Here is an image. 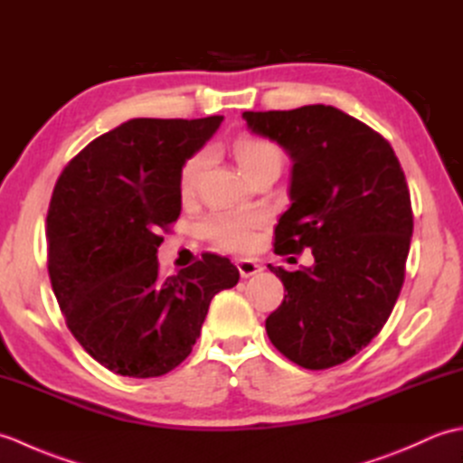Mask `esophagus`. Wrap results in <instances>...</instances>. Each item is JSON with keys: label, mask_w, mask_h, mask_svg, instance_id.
Here are the masks:
<instances>
[{"label": "esophagus", "mask_w": 463, "mask_h": 463, "mask_svg": "<svg viewBox=\"0 0 463 463\" xmlns=\"http://www.w3.org/2000/svg\"><path fill=\"white\" fill-rule=\"evenodd\" d=\"M237 267H239V272H241L242 279L254 277V274H259V272L262 270L260 264H259L257 260H252V259H241V260L237 262Z\"/></svg>", "instance_id": "esophagus-1"}]
</instances>
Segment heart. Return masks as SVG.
Masks as SVG:
<instances>
[{
    "mask_svg": "<svg viewBox=\"0 0 463 463\" xmlns=\"http://www.w3.org/2000/svg\"><path fill=\"white\" fill-rule=\"evenodd\" d=\"M234 156L247 176L257 175L269 166H282V153L274 143L264 139H242L234 145ZM206 166V155L196 153L183 165L181 193L193 194ZM262 222V214L257 211H216L206 216L201 224V232L211 242L222 249H244L250 242L252 231Z\"/></svg>",
    "mask_w": 463,
    "mask_h": 463,
    "instance_id": "obj_1",
    "label": "heart"
}]
</instances>
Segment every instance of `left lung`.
I'll use <instances>...</instances> for the list:
<instances>
[{
	"instance_id": "8db88e82",
	"label": "left lung",
	"mask_w": 463,
	"mask_h": 463,
	"mask_svg": "<svg viewBox=\"0 0 463 463\" xmlns=\"http://www.w3.org/2000/svg\"><path fill=\"white\" fill-rule=\"evenodd\" d=\"M242 119L292 161V204L274 229V252L314 257L294 272L269 264L287 294L267 334L302 368L338 366L378 336L404 284L414 231L404 171L380 133L332 105Z\"/></svg>"
}]
</instances>
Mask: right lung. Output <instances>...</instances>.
<instances>
[{
  "instance_id": "obj_1",
  "label": "right lung",
  "mask_w": 463,
  "mask_h": 463,
  "mask_svg": "<svg viewBox=\"0 0 463 463\" xmlns=\"http://www.w3.org/2000/svg\"><path fill=\"white\" fill-rule=\"evenodd\" d=\"M221 115L131 119L59 175L47 211V270L67 328L101 366L155 378L189 356L216 292L239 269L204 254L163 279L161 231L181 214V171Z\"/></svg>"
}]
</instances>
